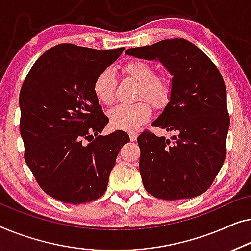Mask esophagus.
<instances>
[{"mask_svg": "<svg viewBox=\"0 0 251 251\" xmlns=\"http://www.w3.org/2000/svg\"><path fill=\"white\" fill-rule=\"evenodd\" d=\"M137 139V133L136 132H129V140L130 141H136Z\"/></svg>", "mask_w": 251, "mask_h": 251, "instance_id": "obj_1", "label": "esophagus"}]
</instances>
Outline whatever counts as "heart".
Masks as SVG:
<instances>
[{"instance_id": "1", "label": "heart", "mask_w": 251, "mask_h": 251, "mask_svg": "<svg viewBox=\"0 0 251 251\" xmlns=\"http://www.w3.org/2000/svg\"><path fill=\"white\" fill-rule=\"evenodd\" d=\"M122 72L140 85L137 100L146 99L153 107L162 108L171 97V83L164 76H156V70L149 62L143 60H130L122 67ZM115 77L110 69L98 74L93 82V93L97 100L103 105L114 102ZM151 116V108L147 102L134 105H119L109 111L110 125L116 129L133 130L146 123Z\"/></svg>"}]
</instances>
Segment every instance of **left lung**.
Returning <instances> with one entry per match:
<instances>
[{"label":"left lung","mask_w":251,"mask_h":251,"mask_svg":"<svg viewBox=\"0 0 251 251\" xmlns=\"http://www.w3.org/2000/svg\"><path fill=\"white\" fill-rule=\"evenodd\" d=\"M135 58L160 61L172 75L168 103L152 123L171 139L143 132L137 137L144 189L164 200L202 195L223 166L230 118L226 87L213 61L184 38L128 49Z\"/></svg>","instance_id":"obj_1"}]
</instances>
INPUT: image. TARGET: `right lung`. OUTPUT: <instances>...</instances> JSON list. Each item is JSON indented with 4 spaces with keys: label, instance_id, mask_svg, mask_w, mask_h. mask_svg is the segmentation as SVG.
Returning a JSON list of instances; mask_svg holds the SVG:
<instances>
[{
    "label": "right lung",
    "instance_id": "obj_1",
    "mask_svg": "<svg viewBox=\"0 0 251 251\" xmlns=\"http://www.w3.org/2000/svg\"><path fill=\"white\" fill-rule=\"evenodd\" d=\"M124 49L55 45L37 59L21 86L25 160L42 190L56 200L79 204L103 196L119 150L129 142L123 130L99 135L109 119L93 93L95 77Z\"/></svg>",
    "mask_w": 251,
    "mask_h": 251
}]
</instances>
